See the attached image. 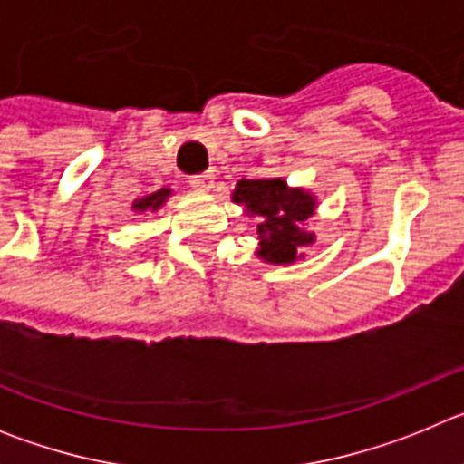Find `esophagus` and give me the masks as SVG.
I'll list each match as a JSON object with an SVG mask.
<instances>
[{"label": "esophagus", "mask_w": 464, "mask_h": 464, "mask_svg": "<svg viewBox=\"0 0 464 464\" xmlns=\"http://www.w3.org/2000/svg\"><path fill=\"white\" fill-rule=\"evenodd\" d=\"M213 171H202V174H195L190 176V186L195 188V190H211L213 188Z\"/></svg>", "instance_id": "1"}]
</instances>
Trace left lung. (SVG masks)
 <instances>
[{"mask_svg": "<svg viewBox=\"0 0 464 464\" xmlns=\"http://www.w3.org/2000/svg\"><path fill=\"white\" fill-rule=\"evenodd\" d=\"M235 202L246 204L248 211L262 216L257 225V256L267 262H293L299 248L314 241V235L299 229V223H304L314 213V197L302 190H288L281 179H241L237 183Z\"/></svg>", "mask_w": 464, "mask_h": 464, "instance_id": "obj_1", "label": "left lung"}]
</instances>
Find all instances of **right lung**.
Returning <instances> with one entry per match:
<instances>
[{"instance_id":"1","label":"right lung","mask_w":464,"mask_h":464,"mask_svg":"<svg viewBox=\"0 0 464 464\" xmlns=\"http://www.w3.org/2000/svg\"><path fill=\"white\" fill-rule=\"evenodd\" d=\"M167 195H169V190L165 188V190L155 192V195L146 197V199H141V202H134V208H137V211H146V208L155 211L158 207H162V202L167 199Z\"/></svg>"}]
</instances>
